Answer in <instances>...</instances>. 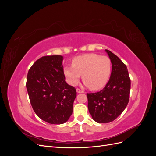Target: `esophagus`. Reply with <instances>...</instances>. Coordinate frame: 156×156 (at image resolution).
Listing matches in <instances>:
<instances>
[{"label": "esophagus", "mask_w": 156, "mask_h": 156, "mask_svg": "<svg viewBox=\"0 0 156 156\" xmlns=\"http://www.w3.org/2000/svg\"><path fill=\"white\" fill-rule=\"evenodd\" d=\"M76 91H77V93H83V91L82 90L79 89V88H77V89H76Z\"/></svg>", "instance_id": "34e87169"}]
</instances>
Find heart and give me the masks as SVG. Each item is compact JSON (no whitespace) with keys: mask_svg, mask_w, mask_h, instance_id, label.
<instances>
[{"mask_svg":"<svg viewBox=\"0 0 156 156\" xmlns=\"http://www.w3.org/2000/svg\"><path fill=\"white\" fill-rule=\"evenodd\" d=\"M111 68V61L107 56L88 53L74 58L72 66L64 68V73L71 85L76 86L83 75L84 85L92 90H99L107 83Z\"/></svg>","mask_w":156,"mask_h":156,"instance_id":"1","label":"heart"}]
</instances>
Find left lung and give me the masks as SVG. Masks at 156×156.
<instances>
[{"label": "left lung", "mask_w": 156, "mask_h": 156, "mask_svg": "<svg viewBox=\"0 0 156 156\" xmlns=\"http://www.w3.org/2000/svg\"><path fill=\"white\" fill-rule=\"evenodd\" d=\"M112 64L109 80L101 90L87 93L88 108L98 123H108L121 115L129 102L131 81L126 66L111 51L105 50Z\"/></svg>", "instance_id": "obj_1"}]
</instances>
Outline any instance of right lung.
<instances>
[{
  "label": "right lung",
  "instance_id": "1",
  "mask_svg": "<svg viewBox=\"0 0 156 156\" xmlns=\"http://www.w3.org/2000/svg\"><path fill=\"white\" fill-rule=\"evenodd\" d=\"M63 56H43L29 70L26 87L33 110L51 124H62L72 115L75 88L66 83Z\"/></svg>",
  "mask_w": 156,
  "mask_h": 156
}]
</instances>
